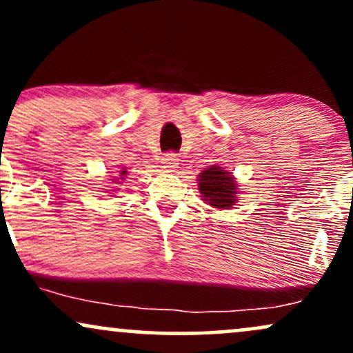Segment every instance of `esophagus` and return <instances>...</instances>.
I'll return each mask as SVG.
<instances>
[{
  "label": "esophagus",
  "instance_id": "obj_1",
  "mask_svg": "<svg viewBox=\"0 0 353 353\" xmlns=\"http://www.w3.org/2000/svg\"><path fill=\"white\" fill-rule=\"evenodd\" d=\"M177 164H179V157L174 152L165 154L163 159H161V168H163L165 172H172L174 169L177 168Z\"/></svg>",
  "mask_w": 353,
  "mask_h": 353
}]
</instances>
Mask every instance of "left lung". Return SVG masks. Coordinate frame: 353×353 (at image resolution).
<instances>
[{
    "label": "left lung",
    "mask_w": 353,
    "mask_h": 353,
    "mask_svg": "<svg viewBox=\"0 0 353 353\" xmlns=\"http://www.w3.org/2000/svg\"><path fill=\"white\" fill-rule=\"evenodd\" d=\"M199 190L204 201L216 209H230L237 201V184L230 172L210 165L199 176Z\"/></svg>",
    "instance_id": "obj_1"
}]
</instances>
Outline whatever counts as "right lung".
<instances>
[{
	"label": "right lung",
	"mask_w": 353,
	"mask_h": 353,
	"mask_svg": "<svg viewBox=\"0 0 353 353\" xmlns=\"http://www.w3.org/2000/svg\"><path fill=\"white\" fill-rule=\"evenodd\" d=\"M121 176H123V177H121V179H124V176H125V171H121Z\"/></svg>",
	"instance_id": "right-lung-1"
}]
</instances>
